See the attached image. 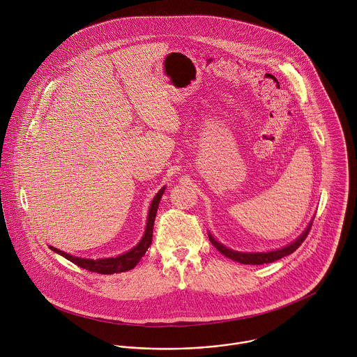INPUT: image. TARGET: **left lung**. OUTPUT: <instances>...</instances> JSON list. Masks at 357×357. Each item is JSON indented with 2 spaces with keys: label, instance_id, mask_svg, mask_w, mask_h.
<instances>
[{
  "label": "left lung",
  "instance_id": "left-lung-1",
  "mask_svg": "<svg viewBox=\"0 0 357 357\" xmlns=\"http://www.w3.org/2000/svg\"><path fill=\"white\" fill-rule=\"evenodd\" d=\"M313 221V220H312ZM312 221L307 224V227L305 228V231L296 239L293 241L291 243H289L287 246L282 248V249H276V250H271V252H261V253H248V252H238V250H232L227 246H224L222 243H220L217 239H214V236L208 232V239L210 242L213 243V246L221 253V255L234 259V261H238L241 264H248V265H261V264H268V262H273L276 259H280L284 255H291L294 253L300 246L301 243L305 241L307 234H309V229L312 227Z\"/></svg>",
  "mask_w": 357,
  "mask_h": 357
}]
</instances>
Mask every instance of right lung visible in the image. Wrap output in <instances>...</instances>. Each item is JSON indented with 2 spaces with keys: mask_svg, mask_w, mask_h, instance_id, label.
I'll return each instance as SVG.
<instances>
[{
  "mask_svg": "<svg viewBox=\"0 0 357 357\" xmlns=\"http://www.w3.org/2000/svg\"><path fill=\"white\" fill-rule=\"evenodd\" d=\"M166 187H162L156 195L153 197V202L150 204V210H149V217H147V225H146V231L144 235L142 236L140 242L130 249L129 252L123 253V255H115V257H108V258H81V257H75V255L64 253L53 246H50L52 252L57 253V255H63L64 258H67L68 261H71L73 264L91 271V272H98L102 275H112V273H118V272H126L133 269L142 259V257L146 255V252L149 250L151 242H153V221H155V215L158 211V206L160 202V198L165 192Z\"/></svg>",
  "mask_w": 357,
  "mask_h": 357,
  "instance_id": "add662e5",
  "label": "right lung"
}]
</instances>
